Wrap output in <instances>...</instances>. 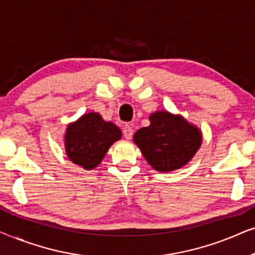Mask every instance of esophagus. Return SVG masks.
I'll list each match as a JSON object with an SVG mask.
<instances>
[{
	"mask_svg": "<svg viewBox=\"0 0 255 255\" xmlns=\"http://www.w3.org/2000/svg\"><path fill=\"white\" fill-rule=\"evenodd\" d=\"M123 134L125 139H131L132 138V134H133V130H132V128L130 125H125L124 128H123Z\"/></svg>",
	"mask_w": 255,
	"mask_h": 255,
	"instance_id": "obj_1",
	"label": "esophagus"
}]
</instances>
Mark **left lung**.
<instances>
[{"instance_id": "left-lung-1", "label": "left lung", "mask_w": 255, "mask_h": 255, "mask_svg": "<svg viewBox=\"0 0 255 255\" xmlns=\"http://www.w3.org/2000/svg\"><path fill=\"white\" fill-rule=\"evenodd\" d=\"M149 122L135 132L133 142L153 169L167 173L182 168L200 149L202 131L181 115L158 110L149 115Z\"/></svg>"}]
</instances>
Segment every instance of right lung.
I'll return each mask as SVG.
<instances>
[{"label": "right lung", "instance_id": "right-lung-1", "mask_svg": "<svg viewBox=\"0 0 255 255\" xmlns=\"http://www.w3.org/2000/svg\"><path fill=\"white\" fill-rule=\"evenodd\" d=\"M121 138V128L113 122L104 121L99 113L85 114L66 128V155L83 169H94L102 162L110 146Z\"/></svg>", "mask_w": 255, "mask_h": 255}]
</instances>
